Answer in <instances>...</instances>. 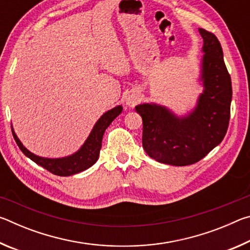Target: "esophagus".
I'll return each instance as SVG.
<instances>
[{"mask_svg": "<svg viewBox=\"0 0 250 250\" xmlns=\"http://www.w3.org/2000/svg\"><path fill=\"white\" fill-rule=\"evenodd\" d=\"M139 100H140V96H139L137 92H129L125 97V104L129 105V107H133V105L139 103Z\"/></svg>", "mask_w": 250, "mask_h": 250, "instance_id": "esophagus-1", "label": "esophagus"}]
</instances>
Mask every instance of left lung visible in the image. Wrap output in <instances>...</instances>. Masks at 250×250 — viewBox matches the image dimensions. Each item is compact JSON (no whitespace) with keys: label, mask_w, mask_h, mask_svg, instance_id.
<instances>
[{"label":"left lung","mask_w":250,"mask_h":250,"mask_svg":"<svg viewBox=\"0 0 250 250\" xmlns=\"http://www.w3.org/2000/svg\"><path fill=\"white\" fill-rule=\"evenodd\" d=\"M203 37L202 75L204 91L185 117L163 105L142 104L135 110L142 118L143 149L150 158L170 166L194 164L223 141L230 118L231 80L217 37L200 28Z\"/></svg>","instance_id":"left-lung-1"}]
</instances>
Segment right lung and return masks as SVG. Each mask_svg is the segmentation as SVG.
Listing matches in <instances>:
<instances>
[{
	"instance_id": "right-lung-1",
	"label": "right lung",
	"mask_w": 250,
	"mask_h": 250,
	"mask_svg": "<svg viewBox=\"0 0 250 250\" xmlns=\"http://www.w3.org/2000/svg\"><path fill=\"white\" fill-rule=\"evenodd\" d=\"M121 111V105H117V107L104 113V115L100 117V119L96 122L89 137L87 138L86 141H84L83 146L80 147L76 153L69 156H65V158L48 159L42 158V156L34 154L22 145V142L20 141L18 135L15 134L13 128H12V133H13L16 145L19 146L21 151H22L27 158H29L36 164L43 167L44 168H46V170L53 173L55 175L69 176L87 170V168H89L97 162V160L99 158L101 141H103L104 131L110 125V124L120 115Z\"/></svg>"
}]
</instances>
